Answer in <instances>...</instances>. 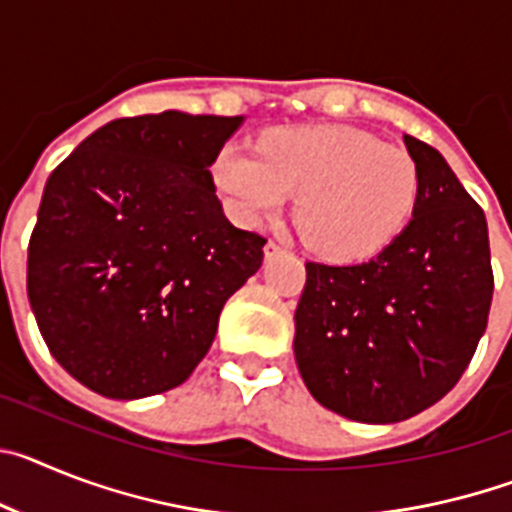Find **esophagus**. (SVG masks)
<instances>
[{"instance_id":"1","label":"esophagus","mask_w":512,"mask_h":512,"mask_svg":"<svg viewBox=\"0 0 512 512\" xmlns=\"http://www.w3.org/2000/svg\"><path fill=\"white\" fill-rule=\"evenodd\" d=\"M282 253H287V248L279 246L277 241H269V243H266V246H264V256H266V261L277 259V256H282Z\"/></svg>"}]
</instances>
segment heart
Returning a JSON list of instances; mask_svg holds the SVG:
<instances>
[{"instance_id":"1","label":"heart","mask_w":512,"mask_h":512,"mask_svg":"<svg viewBox=\"0 0 512 512\" xmlns=\"http://www.w3.org/2000/svg\"><path fill=\"white\" fill-rule=\"evenodd\" d=\"M225 210L243 225L274 220L297 197L307 246L330 261H364L408 228L418 169L405 148L348 125L277 128L259 156L225 143L210 164Z\"/></svg>"}]
</instances>
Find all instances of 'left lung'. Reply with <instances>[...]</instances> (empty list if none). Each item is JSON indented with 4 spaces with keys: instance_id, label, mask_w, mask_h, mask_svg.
<instances>
[{
    "instance_id": "1",
    "label": "left lung",
    "mask_w": 512,
    "mask_h": 512,
    "mask_svg": "<svg viewBox=\"0 0 512 512\" xmlns=\"http://www.w3.org/2000/svg\"><path fill=\"white\" fill-rule=\"evenodd\" d=\"M418 169L413 220L364 264L307 261L295 359L323 408L400 423L459 382L487 328L492 279L485 212L446 158L402 135Z\"/></svg>"
}]
</instances>
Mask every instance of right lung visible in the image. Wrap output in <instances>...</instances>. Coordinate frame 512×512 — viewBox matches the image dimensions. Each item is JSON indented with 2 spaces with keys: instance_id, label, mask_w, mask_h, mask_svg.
I'll list each match as a JSON object with an SVG mask.
<instances>
[{
  "instance_id": "obj_1",
  "label": "right lung",
  "mask_w": 512,
  "mask_h": 512,
  "mask_svg": "<svg viewBox=\"0 0 512 512\" xmlns=\"http://www.w3.org/2000/svg\"><path fill=\"white\" fill-rule=\"evenodd\" d=\"M243 117H120L56 166L27 248V297L53 359L112 400L174 390L205 359L223 305L259 271L210 164Z\"/></svg>"
}]
</instances>
